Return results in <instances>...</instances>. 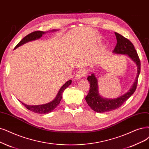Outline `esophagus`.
Returning <instances> with one entry per match:
<instances>
[{
    "instance_id": "34e87169",
    "label": "esophagus",
    "mask_w": 149,
    "mask_h": 149,
    "mask_svg": "<svg viewBox=\"0 0 149 149\" xmlns=\"http://www.w3.org/2000/svg\"><path fill=\"white\" fill-rule=\"evenodd\" d=\"M86 71L84 70V69H80L79 71H77V72L75 74V79H80L81 78H83L86 75Z\"/></svg>"
}]
</instances>
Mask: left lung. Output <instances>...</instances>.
Segmentation results:
<instances>
[{
    "label": "left lung",
    "instance_id": "8db88e82",
    "mask_svg": "<svg viewBox=\"0 0 149 149\" xmlns=\"http://www.w3.org/2000/svg\"><path fill=\"white\" fill-rule=\"evenodd\" d=\"M117 38V45L113 50V53L118 54H126L136 64L137 72L136 78L131 86V88L122 96L117 98L107 99L103 97L99 93L98 81L94 73L88 77L87 80L90 82V88L88 94L85 97V100L92 110L99 112H106L119 108L134 93L137 85V80L141 72V62L138 54L135 48L128 39L117 32H115Z\"/></svg>",
    "mask_w": 149,
    "mask_h": 149
}]
</instances>
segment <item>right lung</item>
<instances>
[{
    "mask_svg": "<svg viewBox=\"0 0 149 149\" xmlns=\"http://www.w3.org/2000/svg\"><path fill=\"white\" fill-rule=\"evenodd\" d=\"M56 30H52L51 31H56ZM47 32H43V31H35L33 32L31 34L27 35L26 36H25L23 39H22L18 43V45H16L14 49H15L16 48H17L18 47H19V46L23 45V44L30 42V41H32V40H35L37 39H38L40 38L43 34H45ZM72 84V80H68L67 82H65V84H64L62 87L61 88L60 90H59L58 94L53 101H52L51 102H49L47 104H42V105H36V106H31V105H27L26 104H24L22 102H21L22 103L23 105L26 107L27 109L29 110V111L35 112L37 113H40V114H45V113H48L49 112H51L52 111H53V110L56 108L58 104H59L61 100L62 99V96H63V93L64 92V90Z\"/></svg>",
    "mask_w": 149,
    "mask_h": 149,
    "instance_id": "right-lung-1",
    "label": "right lung"
}]
</instances>
